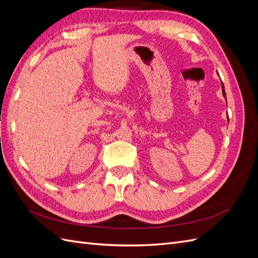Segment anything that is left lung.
Segmentation results:
<instances>
[{
    "label": "left lung",
    "instance_id": "1",
    "mask_svg": "<svg viewBox=\"0 0 258 258\" xmlns=\"http://www.w3.org/2000/svg\"><path fill=\"white\" fill-rule=\"evenodd\" d=\"M222 87H223V95H224V97L226 98V95H225V89H224V85H223V83H222Z\"/></svg>",
    "mask_w": 258,
    "mask_h": 258
}]
</instances>
